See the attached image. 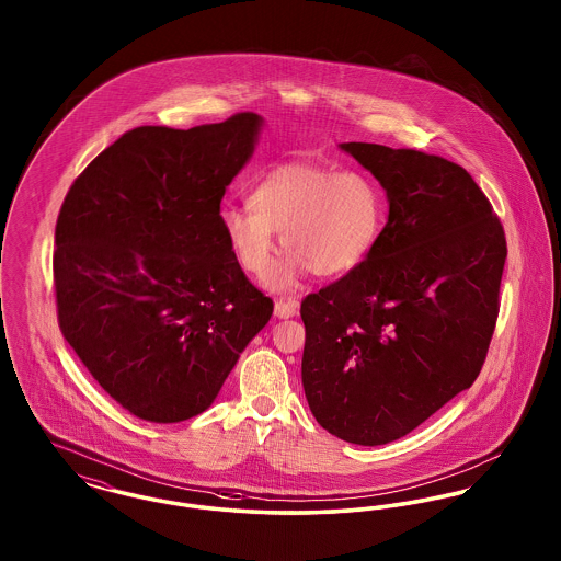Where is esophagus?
<instances>
[{
  "label": "esophagus",
  "instance_id": "1",
  "mask_svg": "<svg viewBox=\"0 0 561 561\" xmlns=\"http://www.w3.org/2000/svg\"><path fill=\"white\" fill-rule=\"evenodd\" d=\"M273 311H275V318L288 320V318H294L298 313V302L279 298V300H275V309Z\"/></svg>",
  "mask_w": 561,
  "mask_h": 561
}]
</instances>
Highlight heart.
<instances>
[{
    "mask_svg": "<svg viewBox=\"0 0 561 561\" xmlns=\"http://www.w3.org/2000/svg\"><path fill=\"white\" fill-rule=\"evenodd\" d=\"M385 222V193L359 170L290 161L265 172L248 195V208H222L220 227L240 267L267 273L277 236L290 250L268 277L275 290H293L305 275L341 277L373 254Z\"/></svg>",
    "mask_w": 561,
    "mask_h": 561,
    "instance_id": "b5f03b06",
    "label": "heart"
}]
</instances>
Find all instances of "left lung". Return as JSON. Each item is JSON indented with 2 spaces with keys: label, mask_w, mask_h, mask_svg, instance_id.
Returning <instances> with one entry per match:
<instances>
[{
  "label": "left lung",
  "mask_w": 561,
  "mask_h": 561,
  "mask_svg": "<svg viewBox=\"0 0 561 561\" xmlns=\"http://www.w3.org/2000/svg\"><path fill=\"white\" fill-rule=\"evenodd\" d=\"M339 147L385 188L389 216L364 265L302 300V389L325 431L382 446L478 378L507 241L458 163L374 142Z\"/></svg>",
  "instance_id": "1"
}]
</instances>
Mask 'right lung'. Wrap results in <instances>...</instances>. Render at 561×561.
Instances as JSON below:
<instances>
[{"instance_id":"1","label":"right lung","mask_w":561,"mask_h":561,"mask_svg":"<svg viewBox=\"0 0 561 561\" xmlns=\"http://www.w3.org/2000/svg\"><path fill=\"white\" fill-rule=\"evenodd\" d=\"M265 119L238 113L191 130L142 126L69 188L54 231L58 323L88 373L149 423L216 400L273 300L243 275L220 227L225 188Z\"/></svg>"}]
</instances>
